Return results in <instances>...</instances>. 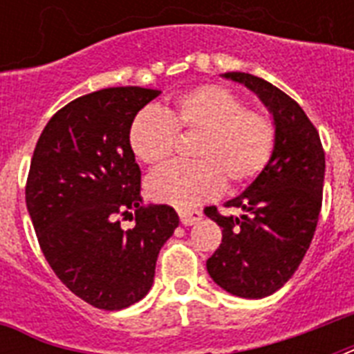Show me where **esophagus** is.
<instances>
[{
  "instance_id": "34e87169",
  "label": "esophagus",
  "mask_w": 354,
  "mask_h": 354,
  "mask_svg": "<svg viewBox=\"0 0 354 354\" xmlns=\"http://www.w3.org/2000/svg\"><path fill=\"white\" fill-rule=\"evenodd\" d=\"M202 218V211L198 209H185L180 211V221H182L183 226H193Z\"/></svg>"
}]
</instances>
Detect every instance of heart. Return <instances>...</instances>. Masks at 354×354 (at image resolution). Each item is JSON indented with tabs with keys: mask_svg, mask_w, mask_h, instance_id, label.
Instances as JSON below:
<instances>
[{
	"mask_svg": "<svg viewBox=\"0 0 354 354\" xmlns=\"http://www.w3.org/2000/svg\"><path fill=\"white\" fill-rule=\"evenodd\" d=\"M180 133H194L193 161H174L147 178L154 202L193 207L221 193L224 182L239 187L268 165L275 147V124L264 112L244 108L232 90L204 84L176 97L165 112L143 108L128 130L133 156L154 165L174 152Z\"/></svg>",
	"mask_w": 354,
	"mask_h": 354,
	"instance_id": "heart-1",
	"label": "heart"
}]
</instances>
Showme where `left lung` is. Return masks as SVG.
Listing matches in <instances>:
<instances>
[{"mask_svg": "<svg viewBox=\"0 0 354 354\" xmlns=\"http://www.w3.org/2000/svg\"><path fill=\"white\" fill-rule=\"evenodd\" d=\"M222 77L246 86L268 108L275 147L250 187L226 202L244 215L224 216L215 205L204 209L222 227V244L205 266L226 292L261 299L290 279L313 242L322 211L325 152L318 130L285 91L250 73Z\"/></svg>", "mask_w": 354, "mask_h": 354, "instance_id": "1", "label": "left lung"}]
</instances>
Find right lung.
<instances>
[{
  "label": "right lung",
  "instance_id": "add662e5",
  "mask_svg": "<svg viewBox=\"0 0 354 354\" xmlns=\"http://www.w3.org/2000/svg\"><path fill=\"white\" fill-rule=\"evenodd\" d=\"M160 90L121 86L58 110L30 160L25 202L57 277L97 308L121 310L149 294L156 261L180 224L171 205H143L128 130ZM136 224L122 228L120 218Z\"/></svg>",
  "mask_w": 354,
  "mask_h": 354
}]
</instances>
